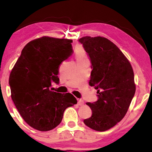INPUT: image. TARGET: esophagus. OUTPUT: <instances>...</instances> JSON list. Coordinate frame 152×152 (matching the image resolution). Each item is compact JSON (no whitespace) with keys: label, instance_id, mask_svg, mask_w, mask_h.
<instances>
[{"label":"esophagus","instance_id":"esophagus-1","mask_svg":"<svg viewBox=\"0 0 152 152\" xmlns=\"http://www.w3.org/2000/svg\"><path fill=\"white\" fill-rule=\"evenodd\" d=\"M78 104L79 106H82V105L84 104V101H82V99H78Z\"/></svg>","mask_w":152,"mask_h":152}]
</instances>
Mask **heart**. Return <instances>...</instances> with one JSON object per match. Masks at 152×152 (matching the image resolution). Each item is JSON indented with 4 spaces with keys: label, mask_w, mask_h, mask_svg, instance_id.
Returning <instances> with one entry per match:
<instances>
[{
    "label": "heart",
    "mask_w": 152,
    "mask_h": 152,
    "mask_svg": "<svg viewBox=\"0 0 152 152\" xmlns=\"http://www.w3.org/2000/svg\"><path fill=\"white\" fill-rule=\"evenodd\" d=\"M76 56H77V58H78V59L85 58H84V53L83 52V51H82L81 50H80L78 51V52H77Z\"/></svg>",
    "instance_id": "1"
}]
</instances>
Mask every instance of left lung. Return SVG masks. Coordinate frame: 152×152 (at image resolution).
Here are the masks:
<instances>
[{
  "mask_svg": "<svg viewBox=\"0 0 152 152\" xmlns=\"http://www.w3.org/2000/svg\"><path fill=\"white\" fill-rule=\"evenodd\" d=\"M91 61L89 85L97 90L98 100L86 102L92 116L84 119L88 127L104 132L125 117L135 92L132 65L119 48L107 38L79 39Z\"/></svg>",
  "mask_w": 152,
  "mask_h": 152,
  "instance_id": "8db88e82",
  "label": "left lung"
}]
</instances>
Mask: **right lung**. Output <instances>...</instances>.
<instances>
[{
  "mask_svg": "<svg viewBox=\"0 0 152 152\" xmlns=\"http://www.w3.org/2000/svg\"><path fill=\"white\" fill-rule=\"evenodd\" d=\"M72 40L42 37L23 49L9 77L11 98L28 125L47 132L60 124L67 108L77 103L72 94L51 91L59 84L58 68L73 53Z\"/></svg>",
  "mask_w": 152,
  "mask_h": 152,
  "instance_id": "obj_1",
  "label": "right lung"
}]
</instances>
